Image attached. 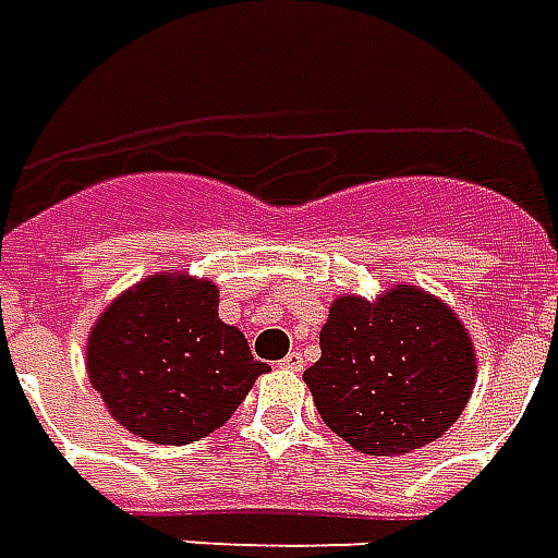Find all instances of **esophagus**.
Masks as SVG:
<instances>
[{
    "mask_svg": "<svg viewBox=\"0 0 558 558\" xmlns=\"http://www.w3.org/2000/svg\"><path fill=\"white\" fill-rule=\"evenodd\" d=\"M280 367H287V371H295V374H299V371H304V355L302 352H290V355L280 362Z\"/></svg>",
    "mask_w": 558,
    "mask_h": 558,
    "instance_id": "1",
    "label": "esophagus"
}]
</instances>
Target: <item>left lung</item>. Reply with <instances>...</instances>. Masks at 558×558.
Instances as JSON below:
<instances>
[{
	"mask_svg": "<svg viewBox=\"0 0 558 558\" xmlns=\"http://www.w3.org/2000/svg\"><path fill=\"white\" fill-rule=\"evenodd\" d=\"M319 350L304 383L323 421L362 454H407L439 439L475 386L466 328L415 287H395L379 302L338 299Z\"/></svg>",
	"mask_w": 558,
	"mask_h": 558,
	"instance_id": "left-lung-1",
	"label": "left lung"
}]
</instances>
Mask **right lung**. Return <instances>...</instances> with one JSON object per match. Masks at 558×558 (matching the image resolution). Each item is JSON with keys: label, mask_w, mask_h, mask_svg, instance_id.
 <instances>
[{"label": "right lung", "mask_w": 558, "mask_h": 558, "mask_svg": "<svg viewBox=\"0 0 558 558\" xmlns=\"http://www.w3.org/2000/svg\"><path fill=\"white\" fill-rule=\"evenodd\" d=\"M86 362L110 415L158 445L218 430L268 371L218 319L215 283L179 275H151L116 299L92 328Z\"/></svg>", "instance_id": "right-lung-1"}]
</instances>
